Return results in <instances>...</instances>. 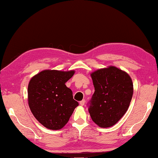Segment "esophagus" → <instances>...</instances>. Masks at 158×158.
Masks as SVG:
<instances>
[{
    "mask_svg": "<svg viewBox=\"0 0 158 158\" xmlns=\"http://www.w3.org/2000/svg\"><path fill=\"white\" fill-rule=\"evenodd\" d=\"M85 100H81L80 102V105H81V106H83L85 105Z\"/></svg>",
    "mask_w": 158,
    "mask_h": 158,
    "instance_id": "esophagus-1",
    "label": "esophagus"
}]
</instances>
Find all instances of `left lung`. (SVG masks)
Segmentation results:
<instances>
[{
    "instance_id": "obj_1",
    "label": "left lung",
    "mask_w": 158,
    "mask_h": 158,
    "mask_svg": "<svg viewBox=\"0 0 158 158\" xmlns=\"http://www.w3.org/2000/svg\"><path fill=\"white\" fill-rule=\"evenodd\" d=\"M91 76L95 91L87 105L89 114L99 127H112L129 108L133 93L131 78L115 67L98 69Z\"/></svg>"
}]
</instances>
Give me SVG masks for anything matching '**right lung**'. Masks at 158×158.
I'll list each match as a JSON object with an SVG mask.
<instances>
[{
    "instance_id": "right-lung-1",
    "label": "right lung",
    "mask_w": 158,
    "mask_h": 158,
    "mask_svg": "<svg viewBox=\"0 0 158 158\" xmlns=\"http://www.w3.org/2000/svg\"><path fill=\"white\" fill-rule=\"evenodd\" d=\"M74 71L44 70L33 77L28 85V103L33 115L47 129H62L78 102L65 83Z\"/></svg>"
}]
</instances>
